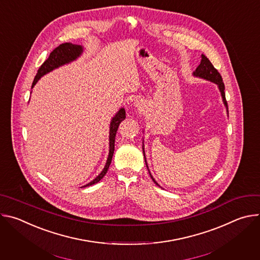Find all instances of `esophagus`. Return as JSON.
Instances as JSON below:
<instances>
[{
    "mask_svg": "<svg viewBox=\"0 0 260 260\" xmlns=\"http://www.w3.org/2000/svg\"><path fill=\"white\" fill-rule=\"evenodd\" d=\"M136 106H137V107H139L140 109H142V105H141V103H139V101H138V102H136Z\"/></svg>",
    "mask_w": 260,
    "mask_h": 260,
    "instance_id": "34e87169",
    "label": "esophagus"
}]
</instances>
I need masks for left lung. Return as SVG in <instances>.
Listing matches in <instances>:
<instances>
[{"instance_id":"1","label":"left lung","mask_w":260,"mask_h":260,"mask_svg":"<svg viewBox=\"0 0 260 260\" xmlns=\"http://www.w3.org/2000/svg\"><path fill=\"white\" fill-rule=\"evenodd\" d=\"M192 75L194 77H199V78H202V79H205V80H208V81H211L215 84H217L218 88H219V91L221 93V96H222V101H223V104L226 108V112H228V115H229V107H228V102L225 100V92H224V83L223 81H222V77L219 74V72L214 68V66L212 64V62L209 60V58L202 54V60H201V63L199 64V67L197 68V70L192 73ZM143 154H144V158H145V164L147 166V169H148V172H149V175L151 177V179L153 180V182L157 185V186L160 187V185L155 181V179L152 177L150 171H149V168H148V165H147V161H146V156H145V150H144V140H143Z\"/></svg>"}]
</instances>
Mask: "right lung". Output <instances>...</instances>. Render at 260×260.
<instances>
[{"instance_id": "obj_1", "label": "right lung", "mask_w": 260, "mask_h": 260, "mask_svg": "<svg viewBox=\"0 0 260 260\" xmlns=\"http://www.w3.org/2000/svg\"><path fill=\"white\" fill-rule=\"evenodd\" d=\"M83 52V47L81 45H77V44H72V43H63L60 44L58 47H56L49 55V57L42 63V66L39 68L38 73L35 76V79L32 81L31 84V88L36 85V83L40 80V78L46 74H48L49 72L63 66L67 63H70L74 60H76ZM125 119V110L124 108H120L118 112L112 117V120L110 122V132H109V154H108V158L106 161V165L103 169V171L101 172V174L95 177L91 182L87 183L86 185L82 187H87L90 186V185H93L95 183H98L100 180H102L104 178V176L106 175L111 160H112L113 157V153H114V144H115V136H116V132L117 128L119 126V124L121 123V121H123ZM81 187V188H82Z\"/></svg>"}]
</instances>
